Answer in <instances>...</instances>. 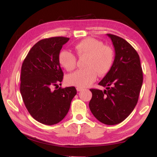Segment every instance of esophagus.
<instances>
[{
  "label": "esophagus",
  "instance_id": "1",
  "mask_svg": "<svg viewBox=\"0 0 157 157\" xmlns=\"http://www.w3.org/2000/svg\"><path fill=\"white\" fill-rule=\"evenodd\" d=\"M76 90H77L78 91H81L82 90V88H81V87H77L76 88Z\"/></svg>",
  "mask_w": 157,
  "mask_h": 157
}]
</instances>
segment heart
Here are the masks:
<instances>
[{"label":"heart","instance_id":"obj_1","mask_svg":"<svg viewBox=\"0 0 157 157\" xmlns=\"http://www.w3.org/2000/svg\"><path fill=\"white\" fill-rule=\"evenodd\" d=\"M75 51L78 57H87L85 62L86 68L78 70L67 76L66 82L69 85L81 88L88 87L96 80L98 75L105 76L113 66V50L95 38H87L80 41L75 46ZM58 61L67 71H72L76 65V56L68 51L59 53Z\"/></svg>","mask_w":157,"mask_h":157}]
</instances>
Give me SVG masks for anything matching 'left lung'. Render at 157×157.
I'll return each mask as SVG.
<instances>
[{"label":"left lung","mask_w":157,"mask_h":157,"mask_svg":"<svg viewBox=\"0 0 157 157\" xmlns=\"http://www.w3.org/2000/svg\"><path fill=\"white\" fill-rule=\"evenodd\" d=\"M115 50L110 71L98 85L106 87L102 91L91 89L89 106L101 123L114 125L122 122L132 113L138 101L143 82V72L138 53L123 38L107 34Z\"/></svg>","instance_id":"left-lung-1"}]
</instances>
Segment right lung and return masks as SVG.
<instances>
[{
	"label": "right lung",
	"mask_w": 157,
	"mask_h": 157,
	"mask_svg": "<svg viewBox=\"0 0 157 157\" xmlns=\"http://www.w3.org/2000/svg\"><path fill=\"white\" fill-rule=\"evenodd\" d=\"M69 39L57 36L39 40L21 66L20 93L24 103L35 120L47 125L58 123L66 117L76 94L75 87L52 90L63 80L58 56Z\"/></svg>",
	"instance_id": "add662e5"
}]
</instances>
